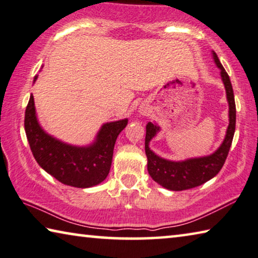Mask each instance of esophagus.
I'll return each instance as SVG.
<instances>
[{
  "mask_svg": "<svg viewBox=\"0 0 258 258\" xmlns=\"http://www.w3.org/2000/svg\"><path fill=\"white\" fill-rule=\"evenodd\" d=\"M138 112H139V114H141V115H145V114L147 113L146 108H142V107L139 108V111H138Z\"/></svg>",
  "mask_w": 258,
  "mask_h": 258,
  "instance_id": "esophagus-1",
  "label": "esophagus"
}]
</instances>
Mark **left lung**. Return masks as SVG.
Masks as SVG:
<instances>
[{"label":"left lung","instance_id":"obj_1","mask_svg":"<svg viewBox=\"0 0 258 258\" xmlns=\"http://www.w3.org/2000/svg\"><path fill=\"white\" fill-rule=\"evenodd\" d=\"M215 64L221 70V78L224 84L226 99L229 103V125H227L224 141L218 149L212 154L205 157L188 158L180 161H174L161 158L151 150L150 143L161 132V128L155 122L146 124L145 153L147 158V170L150 176L162 187L170 191H183V189L200 186L206 181L216 176L224 164L229 154L232 139L235 130V103L234 95L229 75L221 64L217 54L212 51Z\"/></svg>","mask_w":258,"mask_h":258}]
</instances>
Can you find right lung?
<instances>
[{"label":"right lung","instance_id":"obj_1","mask_svg":"<svg viewBox=\"0 0 258 258\" xmlns=\"http://www.w3.org/2000/svg\"><path fill=\"white\" fill-rule=\"evenodd\" d=\"M126 124L128 119L106 122L90 144L79 146L62 142L42 128L33 95L25 112V133L36 162L60 183L79 188L96 186L106 179L116 138Z\"/></svg>","mask_w":258,"mask_h":258}]
</instances>
